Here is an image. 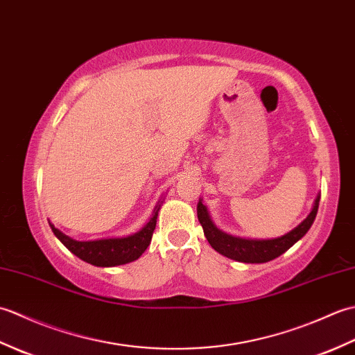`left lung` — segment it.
Here are the masks:
<instances>
[{
	"instance_id": "obj_1",
	"label": "left lung",
	"mask_w": 355,
	"mask_h": 355,
	"mask_svg": "<svg viewBox=\"0 0 355 355\" xmlns=\"http://www.w3.org/2000/svg\"><path fill=\"white\" fill-rule=\"evenodd\" d=\"M319 201L320 195L315 197L311 212L293 230L285 233L282 236L270 239L233 236L230 233H225L221 229H218L212 221V218H210L207 207L202 205V198H200L197 205V215L200 224L202 225V230H205V236L218 253L238 262L263 263L276 259L277 256H281L290 247L296 244L300 238L305 236V233L310 230L315 220V215H318Z\"/></svg>"
}]
</instances>
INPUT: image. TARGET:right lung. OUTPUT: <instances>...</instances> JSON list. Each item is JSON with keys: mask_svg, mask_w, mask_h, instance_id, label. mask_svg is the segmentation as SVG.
Returning a JSON list of instances; mask_svg holds the SVG:
<instances>
[{"mask_svg": "<svg viewBox=\"0 0 355 355\" xmlns=\"http://www.w3.org/2000/svg\"><path fill=\"white\" fill-rule=\"evenodd\" d=\"M162 202L163 200L157 202L149 221L143 225L140 230L131 233V235L128 236L78 241L56 229L50 221L49 224L53 233H55V236L61 241L73 254H76L79 259L92 263V266L96 267H117L139 259L140 256L145 253L148 245L150 244V239H153L158 210L162 207Z\"/></svg>", "mask_w": 355, "mask_h": 355, "instance_id": "1", "label": "right lung"}]
</instances>
